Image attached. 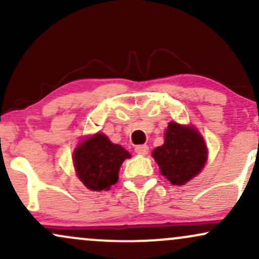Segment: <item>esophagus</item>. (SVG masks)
Wrapping results in <instances>:
<instances>
[{
	"mask_svg": "<svg viewBox=\"0 0 259 259\" xmlns=\"http://www.w3.org/2000/svg\"><path fill=\"white\" fill-rule=\"evenodd\" d=\"M135 152L141 154V156H145V154L148 153V146L147 145H139V146L135 147Z\"/></svg>",
	"mask_w": 259,
	"mask_h": 259,
	"instance_id": "esophagus-1",
	"label": "esophagus"
}]
</instances>
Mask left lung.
I'll return each instance as SVG.
<instances>
[{"label":"left lung","mask_w":259,"mask_h":259,"mask_svg":"<svg viewBox=\"0 0 259 259\" xmlns=\"http://www.w3.org/2000/svg\"><path fill=\"white\" fill-rule=\"evenodd\" d=\"M152 156L160 173L173 185H184L206 164L207 146L194 126L170 121L164 133V144L153 150Z\"/></svg>","instance_id":"1"}]
</instances>
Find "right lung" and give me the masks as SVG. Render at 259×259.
Wrapping results in <instances>:
<instances>
[{"instance_id":"obj_1","label":"right lung","mask_w":259,"mask_h":259,"mask_svg":"<svg viewBox=\"0 0 259 259\" xmlns=\"http://www.w3.org/2000/svg\"><path fill=\"white\" fill-rule=\"evenodd\" d=\"M126 158H130V153L125 148L112 144L100 133L86 138L73 154L76 175L92 191L111 189L118 181L120 165Z\"/></svg>"}]
</instances>
